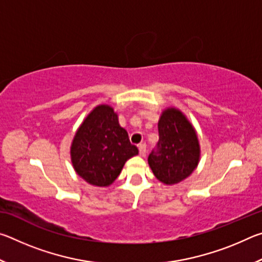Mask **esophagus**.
<instances>
[{
  "mask_svg": "<svg viewBox=\"0 0 262 262\" xmlns=\"http://www.w3.org/2000/svg\"><path fill=\"white\" fill-rule=\"evenodd\" d=\"M139 152H140V156L144 157L145 155H147V145H145L144 143L140 144L139 145Z\"/></svg>",
  "mask_w": 262,
  "mask_h": 262,
  "instance_id": "1",
  "label": "esophagus"
}]
</instances>
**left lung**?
Returning a JSON list of instances; mask_svg holds the SVG:
<instances>
[{
	"label": "left lung",
	"instance_id": "8db88e82",
	"mask_svg": "<svg viewBox=\"0 0 262 262\" xmlns=\"http://www.w3.org/2000/svg\"><path fill=\"white\" fill-rule=\"evenodd\" d=\"M159 140L148 162L156 178L166 185L180 183L198 166L200 147L196 133L185 115L167 108L158 121Z\"/></svg>",
	"mask_w": 262,
	"mask_h": 262
}]
</instances>
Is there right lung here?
Returning a JSON list of instances; mask_svg holds the SVG:
<instances>
[{
	"mask_svg": "<svg viewBox=\"0 0 262 262\" xmlns=\"http://www.w3.org/2000/svg\"><path fill=\"white\" fill-rule=\"evenodd\" d=\"M139 154L112 107L100 105L88 115L72 144V162L77 174L96 186H108L118 178L127 159Z\"/></svg>",
	"mask_w": 262,
	"mask_h": 262,
	"instance_id": "right-lung-1",
	"label": "right lung"
}]
</instances>
